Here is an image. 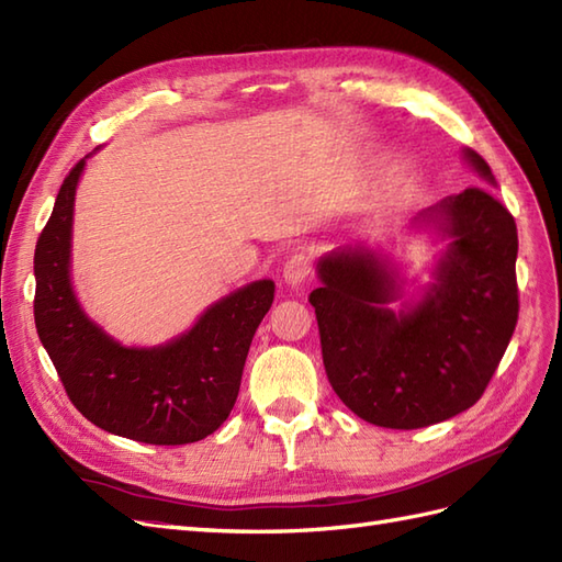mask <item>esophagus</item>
Instances as JSON below:
<instances>
[{
	"mask_svg": "<svg viewBox=\"0 0 562 562\" xmlns=\"http://www.w3.org/2000/svg\"><path fill=\"white\" fill-rule=\"evenodd\" d=\"M311 268H313L311 256L294 254L292 258H286V263H284V270H282L284 282L292 284V286L304 284L308 280V276H311Z\"/></svg>",
	"mask_w": 562,
	"mask_h": 562,
	"instance_id": "34e87169",
	"label": "esophagus"
}]
</instances>
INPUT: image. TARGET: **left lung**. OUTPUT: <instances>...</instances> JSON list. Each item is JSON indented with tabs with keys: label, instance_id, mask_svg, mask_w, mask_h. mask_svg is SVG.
Instances as JSON below:
<instances>
[{
	"label": "left lung",
	"instance_id": "obj_1",
	"mask_svg": "<svg viewBox=\"0 0 562 562\" xmlns=\"http://www.w3.org/2000/svg\"><path fill=\"white\" fill-rule=\"evenodd\" d=\"M468 164L494 184L484 158ZM449 239L420 301L394 313V272L366 247L318 261L308 301L327 380L358 418L390 429L449 420L480 401L517 325V227L486 190L468 187L418 215Z\"/></svg>",
	"mask_w": 562,
	"mask_h": 562
}]
</instances>
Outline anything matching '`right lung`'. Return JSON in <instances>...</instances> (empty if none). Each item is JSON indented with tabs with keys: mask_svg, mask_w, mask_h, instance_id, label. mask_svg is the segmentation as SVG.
I'll return each instance as SVG.
<instances>
[{
	"mask_svg": "<svg viewBox=\"0 0 562 562\" xmlns=\"http://www.w3.org/2000/svg\"><path fill=\"white\" fill-rule=\"evenodd\" d=\"M85 158L68 172L35 247V327L64 390L111 435L156 446L213 435L233 411L256 327L276 282L256 280L209 306L161 347H123L80 308L70 284V233Z\"/></svg>",
	"mask_w": 562,
	"mask_h": 562,
	"instance_id": "1",
	"label": "right lung"
}]
</instances>
